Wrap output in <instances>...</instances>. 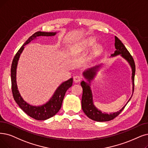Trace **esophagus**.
Here are the masks:
<instances>
[{
  "mask_svg": "<svg viewBox=\"0 0 148 148\" xmlns=\"http://www.w3.org/2000/svg\"><path fill=\"white\" fill-rule=\"evenodd\" d=\"M81 80H82V78L80 76H75L73 78V81H75V82H76V83H78V82L81 81Z\"/></svg>",
  "mask_w": 148,
  "mask_h": 148,
  "instance_id": "1",
  "label": "esophagus"
}]
</instances>
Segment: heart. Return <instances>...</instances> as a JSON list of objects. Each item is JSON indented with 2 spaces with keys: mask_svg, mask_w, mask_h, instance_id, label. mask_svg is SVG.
Listing matches in <instances>:
<instances>
[{
  "mask_svg": "<svg viewBox=\"0 0 148 148\" xmlns=\"http://www.w3.org/2000/svg\"><path fill=\"white\" fill-rule=\"evenodd\" d=\"M95 42V39L92 38H88L83 40L76 45L73 49L71 50V53L72 55H76L79 53L81 51H84L87 50ZM103 51V48L101 45L99 44H97L93 47V50L92 51L91 55L89 57V60H92L93 58L96 57L101 53Z\"/></svg>",
  "mask_w": 148,
  "mask_h": 148,
  "instance_id": "1",
  "label": "heart"
}]
</instances>
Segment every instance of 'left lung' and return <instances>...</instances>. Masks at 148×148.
<instances>
[{"label":"left lung","instance_id":"left-lung-1","mask_svg":"<svg viewBox=\"0 0 148 148\" xmlns=\"http://www.w3.org/2000/svg\"><path fill=\"white\" fill-rule=\"evenodd\" d=\"M115 47L116 50L115 51L114 54H112L111 56H114L121 54V56L124 58L126 59V60L129 62L130 65L131 66L132 70V84H133L132 89H133V93H134V76H135V65L134 60L132 55L130 54V53L129 52L127 49L126 48V47L121 42V41L116 36H115ZM98 67H99V66H97L96 67L91 68L90 69H88V70H87L86 72H84L83 75L85 76V78L87 79L88 81L90 82L93 78ZM81 85L82 87V90H83V93H82V100H81L82 109L84 111L85 114L92 120L99 121V122H102V121H108L113 120L118 115H120L121 111L125 109V106H126V104L121 110H120L117 112H115V113H111L110 114H108L106 113L103 114L102 112L98 110L95 107L93 104L92 94V92L90 88L89 85L84 81H82L81 82ZM131 98L129 99V100L131 99ZM129 100L128 101V102L129 101Z\"/></svg>","mask_w":148,"mask_h":148}]
</instances>
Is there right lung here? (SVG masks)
<instances>
[{
	"instance_id": "obj_1",
	"label": "right lung",
	"mask_w": 148,
	"mask_h": 148,
	"mask_svg": "<svg viewBox=\"0 0 148 148\" xmlns=\"http://www.w3.org/2000/svg\"><path fill=\"white\" fill-rule=\"evenodd\" d=\"M56 33L53 32H38L34 33L32 36L28 38L26 42L23 44L20 49L16 53L11 64V89H12L13 96L16 103L18 104L20 108L27 114L28 116L37 120H45L55 115L60 110L65 94L69 88L72 86L73 78L64 82L57 88L53 96L50 101L45 104L41 106H33L27 103L22 99L21 95L17 90L16 84V67L20 55L24 49V46L31 42L38 36H51L55 35Z\"/></svg>"
}]
</instances>
